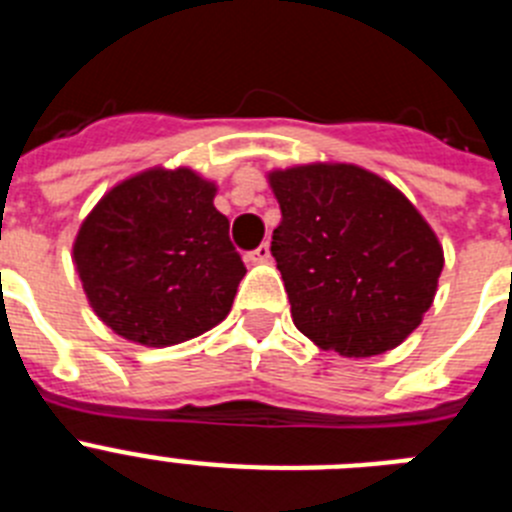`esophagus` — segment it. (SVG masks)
I'll return each mask as SVG.
<instances>
[{
  "mask_svg": "<svg viewBox=\"0 0 512 512\" xmlns=\"http://www.w3.org/2000/svg\"><path fill=\"white\" fill-rule=\"evenodd\" d=\"M248 261H251V264H269V261H271L269 243H261V246L256 248V251L248 253Z\"/></svg>",
  "mask_w": 512,
  "mask_h": 512,
  "instance_id": "esophagus-1",
  "label": "esophagus"
}]
</instances>
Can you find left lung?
<instances>
[{
  "mask_svg": "<svg viewBox=\"0 0 512 512\" xmlns=\"http://www.w3.org/2000/svg\"><path fill=\"white\" fill-rule=\"evenodd\" d=\"M266 179L282 207L271 253L297 330L348 359L400 346L443 271V246L418 207L356 164L318 161Z\"/></svg>",
  "mask_w": 512,
  "mask_h": 512,
  "instance_id": "left-lung-1",
  "label": "left lung"
}]
</instances>
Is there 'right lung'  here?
Segmentation results:
<instances>
[{
	"instance_id": "right-lung-1",
	"label": "right lung",
	"mask_w": 512,
	"mask_h": 512,
	"mask_svg": "<svg viewBox=\"0 0 512 512\" xmlns=\"http://www.w3.org/2000/svg\"><path fill=\"white\" fill-rule=\"evenodd\" d=\"M215 194L189 166H153L84 217L71 256L89 305L117 336L164 348L223 323L246 266Z\"/></svg>"
}]
</instances>
